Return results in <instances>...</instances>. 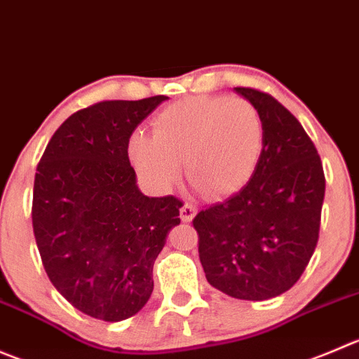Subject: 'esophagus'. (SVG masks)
I'll use <instances>...</instances> for the list:
<instances>
[{
    "instance_id": "obj_1",
    "label": "esophagus",
    "mask_w": 359,
    "mask_h": 359,
    "mask_svg": "<svg viewBox=\"0 0 359 359\" xmlns=\"http://www.w3.org/2000/svg\"><path fill=\"white\" fill-rule=\"evenodd\" d=\"M194 215H196V207H194L193 203H184L182 207H180V219H182L184 222H191Z\"/></svg>"
}]
</instances>
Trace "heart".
Returning a JSON list of instances; mask_svg holds the SVG:
<instances>
[{
  "instance_id": "b5f03b06",
  "label": "heart",
  "mask_w": 359,
  "mask_h": 359,
  "mask_svg": "<svg viewBox=\"0 0 359 359\" xmlns=\"http://www.w3.org/2000/svg\"><path fill=\"white\" fill-rule=\"evenodd\" d=\"M263 145V117L252 103L191 96L159 112L152 135H131L128 152L138 172L159 189L175 184L184 161L187 180L198 193L224 198L249 182Z\"/></svg>"
}]
</instances>
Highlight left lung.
<instances>
[{"label": "left lung", "mask_w": 359, "mask_h": 359, "mask_svg": "<svg viewBox=\"0 0 359 359\" xmlns=\"http://www.w3.org/2000/svg\"><path fill=\"white\" fill-rule=\"evenodd\" d=\"M263 117L264 145L249 182L198 212L205 277L238 300H270L298 283L319 238L325 172L314 142L268 93L235 87Z\"/></svg>", "instance_id": "obj_1"}]
</instances>
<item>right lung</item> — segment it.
<instances>
[{"label": "right lung", "mask_w": 359, "mask_h": 359, "mask_svg": "<svg viewBox=\"0 0 359 359\" xmlns=\"http://www.w3.org/2000/svg\"><path fill=\"white\" fill-rule=\"evenodd\" d=\"M166 96L100 102L52 135L33 187L34 240L55 290L95 319L123 321L154 290L152 266L182 201L137 186L128 144Z\"/></svg>", "instance_id": "right-lung-1"}]
</instances>
